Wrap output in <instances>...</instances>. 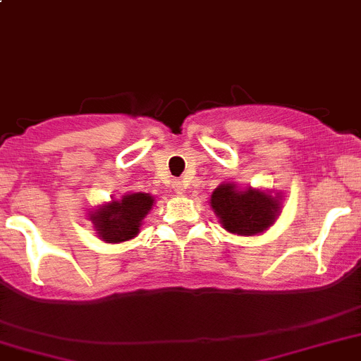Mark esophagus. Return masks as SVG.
Wrapping results in <instances>:
<instances>
[{
	"label": "esophagus",
	"mask_w": 361,
	"mask_h": 361,
	"mask_svg": "<svg viewBox=\"0 0 361 361\" xmlns=\"http://www.w3.org/2000/svg\"><path fill=\"white\" fill-rule=\"evenodd\" d=\"M172 187H174V190H176V192H178V195H181V192L185 190V185H183V181H180V180H176L174 183H172Z\"/></svg>",
	"instance_id": "obj_1"
}]
</instances>
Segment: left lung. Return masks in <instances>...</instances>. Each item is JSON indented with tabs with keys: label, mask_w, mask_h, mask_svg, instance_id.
I'll use <instances>...</instances> for the list:
<instances>
[{
	"label": "left lung",
	"mask_w": 361,
	"mask_h": 361,
	"mask_svg": "<svg viewBox=\"0 0 361 361\" xmlns=\"http://www.w3.org/2000/svg\"><path fill=\"white\" fill-rule=\"evenodd\" d=\"M209 204L227 233L259 237L281 214L283 195L250 185L242 189L237 181H224L213 190Z\"/></svg>",
	"instance_id": "8db88e82"
}]
</instances>
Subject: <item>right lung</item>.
I'll list each match as a JSON object with an SVG mask.
<instances>
[{"label":"right lung","instance_id":"right-lung-1","mask_svg":"<svg viewBox=\"0 0 361 361\" xmlns=\"http://www.w3.org/2000/svg\"><path fill=\"white\" fill-rule=\"evenodd\" d=\"M156 198L148 192H128L121 198H111L87 213L97 237L106 244H121L137 237L143 220L150 213Z\"/></svg>","mask_w":361,"mask_h":361}]
</instances>
